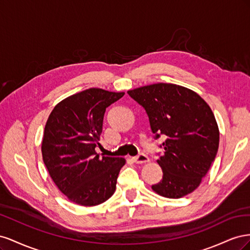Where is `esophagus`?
Returning a JSON list of instances; mask_svg holds the SVG:
<instances>
[{"label": "esophagus", "mask_w": 250, "mask_h": 250, "mask_svg": "<svg viewBox=\"0 0 250 250\" xmlns=\"http://www.w3.org/2000/svg\"><path fill=\"white\" fill-rule=\"evenodd\" d=\"M132 160L135 164H144V163H148L149 162V157L144 154V153H140L139 155L132 157Z\"/></svg>", "instance_id": "1"}]
</instances>
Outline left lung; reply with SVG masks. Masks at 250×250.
<instances>
[{"label":"left lung","instance_id":"obj_1","mask_svg":"<svg viewBox=\"0 0 250 250\" xmlns=\"http://www.w3.org/2000/svg\"><path fill=\"white\" fill-rule=\"evenodd\" d=\"M145 108L155 139L167 137L157 164L163 179L152 190L181 198L201 184L219 147V128L208 104L194 90L172 83H155L128 90Z\"/></svg>","mask_w":250,"mask_h":250}]
</instances>
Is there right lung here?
I'll list each match as a JSON object with an SVG mask.
<instances>
[{"label": "right lung", "instance_id": "obj_1", "mask_svg": "<svg viewBox=\"0 0 250 250\" xmlns=\"http://www.w3.org/2000/svg\"><path fill=\"white\" fill-rule=\"evenodd\" d=\"M125 93L88 88L60 101L44 126L42 154L52 180L70 201L94 207L109 199L125 165L122 157H99L106 108Z\"/></svg>", "mask_w": 250, "mask_h": 250}]
</instances>
